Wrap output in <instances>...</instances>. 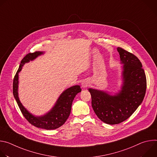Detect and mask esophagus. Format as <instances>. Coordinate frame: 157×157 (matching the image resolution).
Masks as SVG:
<instances>
[{
  "label": "esophagus",
  "mask_w": 157,
  "mask_h": 157,
  "mask_svg": "<svg viewBox=\"0 0 157 157\" xmlns=\"http://www.w3.org/2000/svg\"><path fill=\"white\" fill-rule=\"evenodd\" d=\"M81 84H82V87H84V88H86V87H87L88 86V83L87 82H86V81L82 82Z\"/></svg>",
  "instance_id": "obj_1"
}]
</instances>
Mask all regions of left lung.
<instances>
[{"label":"left lung","instance_id":"1","mask_svg":"<svg viewBox=\"0 0 157 157\" xmlns=\"http://www.w3.org/2000/svg\"><path fill=\"white\" fill-rule=\"evenodd\" d=\"M124 65V85L114 96L105 92L89 89L93 109L99 119L105 124H120L129 118L140 105L145 97L147 79L139 59L132 53L118 47Z\"/></svg>","mask_w":157,"mask_h":157}]
</instances>
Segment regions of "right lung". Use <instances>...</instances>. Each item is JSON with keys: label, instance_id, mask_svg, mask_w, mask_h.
I'll return each mask as SVG.
<instances>
[{"label": "right lung", "instance_id": "1", "mask_svg": "<svg viewBox=\"0 0 157 157\" xmlns=\"http://www.w3.org/2000/svg\"><path fill=\"white\" fill-rule=\"evenodd\" d=\"M41 52H35L29 53L21 59L19 68L14 76L13 81V94L17 102V104L25 118L32 125L38 128L46 130L56 129L64 124L68 119L71 109L72 102L76 95L81 91L79 86H74L65 90L58 98L56 105L48 114L42 117H36L30 114L22 105L18 97V73L21 71L22 67L25 63L30 60H33L38 56L41 55Z\"/></svg>", "mask_w": 157, "mask_h": 157}]
</instances>
